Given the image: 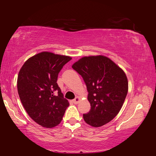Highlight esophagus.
I'll list each match as a JSON object with an SVG mask.
<instances>
[{
  "label": "esophagus",
  "instance_id": "obj_1",
  "mask_svg": "<svg viewBox=\"0 0 156 156\" xmlns=\"http://www.w3.org/2000/svg\"><path fill=\"white\" fill-rule=\"evenodd\" d=\"M79 101H80V98L79 97H76L74 100H73V103H75V104H77V103L79 102Z\"/></svg>",
  "mask_w": 156,
  "mask_h": 156
}]
</instances>
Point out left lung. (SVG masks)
<instances>
[{"instance_id": "obj_1", "label": "left lung", "mask_w": 156, "mask_h": 156, "mask_svg": "<svg viewBox=\"0 0 156 156\" xmlns=\"http://www.w3.org/2000/svg\"><path fill=\"white\" fill-rule=\"evenodd\" d=\"M72 68L86 84L90 110L83 114L84 120L93 127H100L119 114L128 91L124 72L106 56H84Z\"/></svg>"}]
</instances>
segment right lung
<instances>
[{
    "label": "right lung",
    "instance_id": "1",
    "mask_svg": "<svg viewBox=\"0 0 156 156\" xmlns=\"http://www.w3.org/2000/svg\"><path fill=\"white\" fill-rule=\"evenodd\" d=\"M71 60L68 56L41 52L28 59L19 72L17 90L22 104L33 120L47 128L58 125L69 106L56 81Z\"/></svg>",
    "mask_w": 156,
    "mask_h": 156
}]
</instances>
